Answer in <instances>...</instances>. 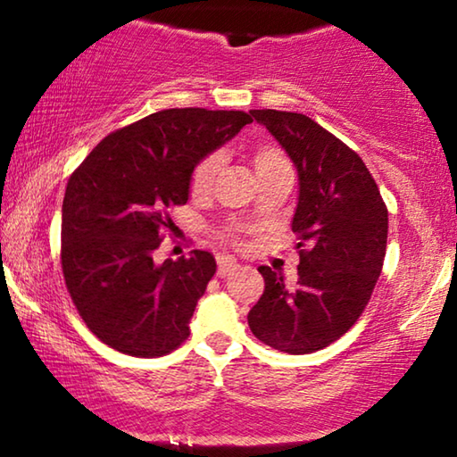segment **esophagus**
<instances>
[{
	"instance_id": "34e87169",
	"label": "esophagus",
	"mask_w": 457,
	"mask_h": 457,
	"mask_svg": "<svg viewBox=\"0 0 457 457\" xmlns=\"http://www.w3.org/2000/svg\"><path fill=\"white\" fill-rule=\"evenodd\" d=\"M216 262H218V276L220 278L230 276L237 268H239V263H237L233 257H228V255H218Z\"/></svg>"
}]
</instances>
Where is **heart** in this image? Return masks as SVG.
<instances>
[{"label":"heart","instance_id":"1","mask_svg":"<svg viewBox=\"0 0 457 457\" xmlns=\"http://www.w3.org/2000/svg\"><path fill=\"white\" fill-rule=\"evenodd\" d=\"M251 164H253L257 179L280 173V170H290V162L287 154H284L278 146H274V144H257V146L251 150ZM216 170H218V156L202 158V161L194 167V170H191V177H189L191 194L194 195L206 194V191L212 187ZM224 239L233 241L235 235L224 233Z\"/></svg>","mask_w":457,"mask_h":457}]
</instances>
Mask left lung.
I'll return each mask as SVG.
<instances>
[{
	"instance_id": "8db88e82",
	"label": "left lung",
	"mask_w": 457,
	"mask_h": 457,
	"mask_svg": "<svg viewBox=\"0 0 457 457\" xmlns=\"http://www.w3.org/2000/svg\"><path fill=\"white\" fill-rule=\"evenodd\" d=\"M299 173L293 233L299 282L262 266L266 288L249 311L257 340L288 354H309L348 332L371 299L387 247V208L353 148L303 113L253 109Z\"/></svg>"
}]
</instances>
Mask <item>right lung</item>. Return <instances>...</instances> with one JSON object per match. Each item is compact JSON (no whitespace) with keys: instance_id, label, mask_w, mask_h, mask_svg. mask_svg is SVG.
Instances as JSON below:
<instances>
[{"instance_id":"add662e5","label":"right lung","mask_w":457,"mask_h":457,"mask_svg":"<svg viewBox=\"0 0 457 457\" xmlns=\"http://www.w3.org/2000/svg\"><path fill=\"white\" fill-rule=\"evenodd\" d=\"M253 121L243 111L167 109L96 144L71 173L62 208V270L98 340L129 356L169 354L189 336L214 255L154 262L169 210L189 197L191 170Z\"/></svg>"}]
</instances>
